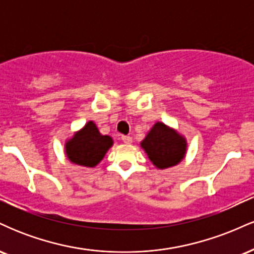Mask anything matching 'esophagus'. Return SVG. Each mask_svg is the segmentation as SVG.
I'll list each match as a JSON object with an SVG mask.
<instances>
[{
    "instance_id": "esophagus-1",
    "label": "esophagus",
    "mask_w": 254,
    "mask_h": 254,
    "mask_svg": "<svg viewBox=\"0 0 254 254\" xmlns=\"http://www.w3.org/2000/svg\"><path fill=\"white\" fill-rule=\"evenodd\" d=\"M122 141H123L125 144H131V142H132V138H131L130 136H122Z\"/></svg>"
}]
</instances>
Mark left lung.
<instances>
[{"instance_id":"left-lung-1","label":"left lung","mask_w":254,"mask_h":254,"mask_svg":"<svg viewBox=\"0 0 254 254\" xmlns=\"http://www.w3.org/2000/svg\"><path fill=\"white\" fill-rule=\"evenodd\" d=\"M153 165L159 170L177 166L186 155L188 142L173 127L157 122L141 142Z\"/></svg>"}]
</instances>
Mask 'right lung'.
I'll return each mask as SVG.
<instances>
[{"label": "right lung", "mask_w": 254, "mask_h": 254, "mask_svg": "<svg viewBox=\"0 0 254 254\" xmlns=\"http://www.w3.org/2000/svg\"><path fill=\"white\" fill-rule=\"evenodd\" d=\"M112 145V137L101 135L94 122L89 121L65 142L64 149L71 164L95 167Z\"/></svg>", "instance_id": "obj_1"}]
</instances>
